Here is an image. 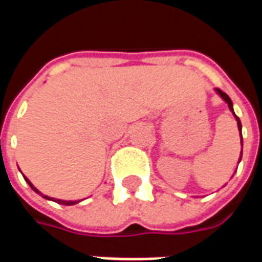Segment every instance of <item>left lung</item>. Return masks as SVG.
I'll return each instance as SVG.
<instances>
[{
  "mask_svg": "<svg viewBox=\"0 0 262 262\" xmlns=\"http://www.w3.org/2000/svg\"><path fill=\"white\" fill-rule=\"evenodd\" d=\"M216 92L219 94L220 97H222V99L225 101L227 105H229V109H230L231 112H233V115H234V118H236L237 120V126H238V130H240V139H242V146H243V136H242V122H240V119L237 118V115L234 114V111H233V102H231V99L230 97L226 94V92H223L222 90H219V88H216ZM242 156H243V148H242V151H240V160H242ZM240 160H238V163H240Z\"/></svg>",
  "mask_w": 262,
  "mask_h": 262,
  "instance_id": "8db88e82",
  "label": "left lung"
}]
</instances>
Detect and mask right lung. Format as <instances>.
Here are the masks:
<instances>
[{
	"label": "right lung",
	"mask_w": 262,
	"mask_h": 262,
	"mask_svg": "<svg viewBox=\"0 0 262 262\" xmlns=\"http://www.w3.org/2000/svg\"><path fill=\"white\" fill-rule=\"evenodd\" d=\"M25 180H26V182L29 184V187H31L32 189L35 191V192H37V193H39V195H42L43 198H46V199H49V201H54V202L60 203V205H67V206H71V205H75V203L80 202V201H61V199H54V198H50V196H48V195H43L42 192H39V191H37L36 188H35V187H33V185H32V182L29 181L28 178H25Z\"/></svg>",
	"instance_id": "obj_1"
}]
</instances>
